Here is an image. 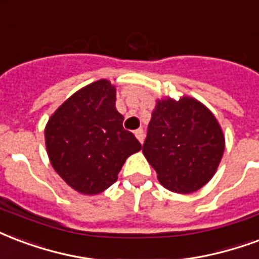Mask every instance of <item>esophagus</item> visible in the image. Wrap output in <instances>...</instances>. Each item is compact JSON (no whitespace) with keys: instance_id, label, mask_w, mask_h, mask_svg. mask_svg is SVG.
I'll use <instances>...</instances> for the list:
<instances>
[{"instance_id":"1","label":"esophagus","mask_w":259,"mask_h":259,"mask_svg":"<svg viewBox=\"0 0 259 259\" xmlns=\"http://www.w3.org/2000/svg\"><path fill=\"white\" fill-rule=\"evenodd\" d=\"M135 135H136V137H137V140H139L140 143L143 144V141H144V130H143V129L135 130Z\"/></svg>"}]
</instances>
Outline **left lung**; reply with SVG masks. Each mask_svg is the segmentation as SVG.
<instances>
[{
	"instance_id": "left-lung-1",
	"label": "left lung",
	"mask_w": 259,
	"mask_h": 259,
	"mask_svg": "<svg viewBox=\"0 0 259 259\" xmlns=\"http://www.w3.org/2000/svg\"><path fill=\"white\" fill-rule=\"evenodd\" d=\"M224 148L215 116L198 100L183 97L158 101L143 152L164 188L191 193L211 180Z\"/></svg>"
}]
</instances>
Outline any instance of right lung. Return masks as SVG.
I'll use <instances>...</instances> for the list:
<instances>
[{
	"label": "right lung",
	"instance_id": "add662e5",
	"mask_svg": "<svg viewBox=\"0 0 259 259\" xmlns=\"http://www.w3.org/2000/svg\"><path fill=\"white\" fill-rule=\"evenodd\" d=\"M115 100L114 86L100 79L74 93L48 120L45 141L52 166L83 195L110 188L126 158L141 149L135 135L123 129Z\"/></svg>",
	"mask_w": 259,
	"mask_h": 259
}]
</instances>
